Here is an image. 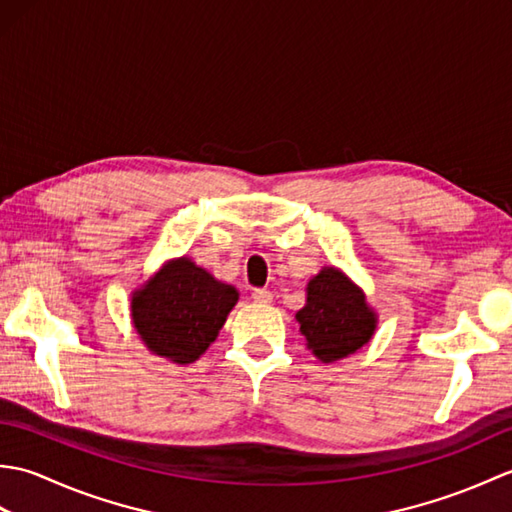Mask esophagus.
I'll return each mask as SVG.
<instances>
[{
  "label": "esophagus",
  "instance_id": "esophagus-1",
  "mask_svg": "<svg viewBox=\"0 0 512 512\" xmlns=\"http://www.w3.org/2000/svg\"><path fill=\"white\" fill-rule=\"evenodd\" d=\"M250 297H253L255 303H264V306H266V303L273 301V292L266 290V288H255L253 295H250Z\"/></svg>",
  "mask_w": 512,
  "mask_h": 512
}]
</instances>
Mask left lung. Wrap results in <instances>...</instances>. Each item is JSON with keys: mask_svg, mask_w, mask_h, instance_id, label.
Wrapping results in <instances>:
<instances>
[{"mask_svg": "<svg viewBox=\"0 0 512 512\" xmlns=\"http://www.w3.org/2000/svg\"><path fill=\"white\" fill-rule=\"evenodd\" d=\"M297 321L308 347L323 363L361 350L376 328L363 292L336 268H323L310 281L306 308L297 312Z\"/></svg>", "mask_w": 512, "mask_h": 512, "instance_id": "obj_1", "label": "left lung"}]
</instances>
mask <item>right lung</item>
Instances as JSON below:
<instances>
[{"instance_id": "add662e5", "label": "right lung", "mask_w": 512, "mask_h": 512, "mask_svg": "<svg viewBox=\"0 0 512 512\" xmlns=\"http://www.w3.org/2000/svg\"><path fill=\"white\" fill-rule=\"evenodd\" d=\"M235 303L233 286L182 257L134 292L132 319L151 352L187 365L215 341Z\"/></svg>"}]
</instances>
